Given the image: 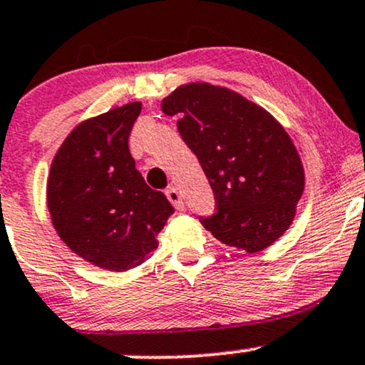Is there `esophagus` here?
<instances>
[{
    "mask_svg": "<svg viewBox=\"0 0 365 365\" xmlns=\"http://www.w3.org/2000/svg\"><path fill=\"white\" fill-rule=\"evenodd\" d=\"M166 195L168 199H170V202L173 204L175 210H183V199H182V194H180V190L176 189V187H170V189L166 190Z\"/></svg>",
    "mask_w": 365,
    "mask_h": 365,
    "instance_id": "1",
    "label": "esophagus"
}]
</instances>
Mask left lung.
Instances as JSON below:
<instances>
[{"label":"left lung","instance_id":"left-lung-1","mask_svg":"<svg viewBox=\"0 0 365 365\" xmlns=\"http://www.w3.org/2000/svg\"><path fill=\"white\" fill-rule=\"evenodd\" d=\"M197 155L216 199L201 223L220 242L258 253L293 223L305 173L294 143L272 114L228 88L178 86L163 100Z\"/></svg>","mask_w":365,"mask_h":365}]
</instances>
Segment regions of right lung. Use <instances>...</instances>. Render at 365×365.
<instances>
[{"mask_svg": "<svg viewBox=\"0 0 365 365\" xmlns=\"http://www.w3.org/2000/svg\"><path fill=\"white\" fill-rule=\"evenodd\" d=\"M140 110L142 103L131 102L78 124L48 176V210L60 239L112 272L145 262L175 211L163 192L147 185L130 154L128 138Z\"/></svg>", "mask_w": 365, "mask_h": 365, "instance_id": "right-lung-1", "label": "right lung"}]
</instances>
